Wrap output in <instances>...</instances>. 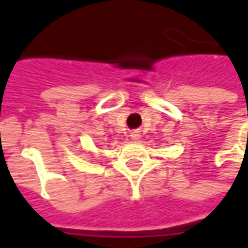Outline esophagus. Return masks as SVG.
I'll use <instances>...</instances> for the list:
<instances>
[{"instance_id":"34e87169","label":"esophagus","mask_w":248,"mask_h":248,"mask_svg":"<svg viewBox=\"0 0 248 248\" xmlns=\"http://www.w3.org/2000/svg\"><path fill=\"white\" fill-rule=\"evenodd\" d=\"M130 138H131L133 140H140V134H138L137 131H134V133H131V134H130Z\"/></svg>"}]
</instances>
